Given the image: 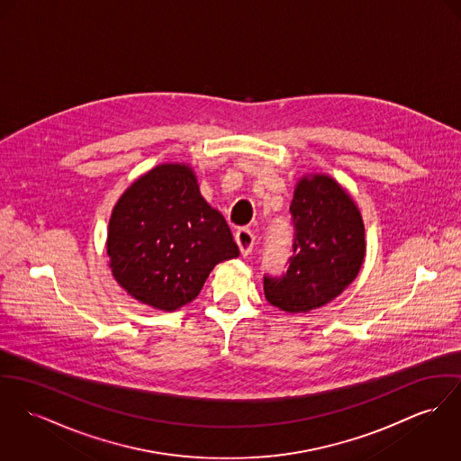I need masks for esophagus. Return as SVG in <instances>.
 Here are the masks:
<instances>
[{"mask_svg":"<svg viewBox=\"0 0 461 461\" xmlns=\"http://www.w3.org/2000/svg\"><path fill=\"white\" fill-rule=\"evenodd\" d=\"M235 240H237V246L240 249V252L244 256H248L252 252L254 248V235L250 233V230L248 228H240L237 233H235Z\"/></svg>","mask_w":461,"mask_h":461,"instance_id":"obj_1","label":"esophagus"}]
</instances>
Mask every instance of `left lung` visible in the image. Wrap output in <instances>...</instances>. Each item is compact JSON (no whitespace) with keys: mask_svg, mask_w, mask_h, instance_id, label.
I'll use <instances>...</instances> for the list:
<instances>
[{"mask_svg":"<svg viewBox=\"0 0 461 461\" xmlns=\"http://www.w3.org/2000/svg\"><path fill=\"white\" fill-rule=\"evenodd\" d=\"M289 211L294 242L289 268L265 277V298L287 314L309 312L335 300L365 261V224L353 196L326 174L298 178Z\"/></svg>","mask_w":461,"mask_h":461,"instance_id":"1","label":"left lung"}]
</instances>
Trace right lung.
I'll list each match as a JSON object with an SVG mask.
<instances>
[{
	"instance_id": "right-lung-1",
	"label": "right lung",
	"mask_w": 461,
	"mask_h": 461,
	"mask_svg": "<svg viewBox=\"0 0 461 461\" xmlns=\"http://www.w3.org/2000/svg\"><path fill=\"white\" fill-rule=\"evenodd\" d=\"M105 246L117 284L165 312L193 302L213 267L240 254L189 163H161L135 178L112 209Z\"/></svg>"
}]
</instances>
